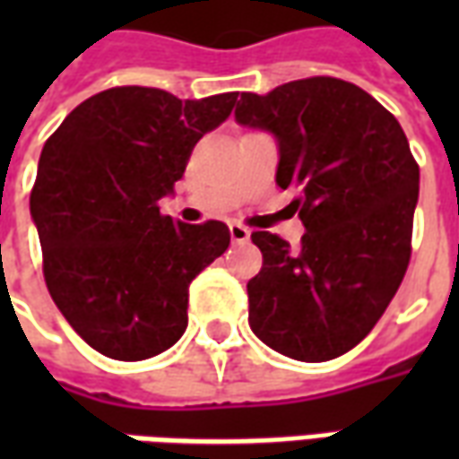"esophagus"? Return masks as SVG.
<instances>
[{"mask_svg":"<svg viewBox=\"0 0 459 459\" xmlns=\"http://www.w3.org/2000/svg\"><path fill=\"white\" fill-rule=\"evenodd\" d=\"M229 230H230V240H233V243H248L250 240V230L246 229V226H240V223H230Z\"/></svg>","mask_w":459,"mask_h":459,"instance_id":"34e87169","label":"esophagus"}]
</instances>
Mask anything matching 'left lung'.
Here are the masks:
<instances>
[{
	"label": "left lung",
	"mask_w": 459,
	"mask_h": 459,
	"mask_svg": "<svg viewBox=\"0 0 459 459\" xmlns=\"http://www.w3.org/2000/svg\"><path fill=\"white\" fill-rule=\"evenodd\" d=\"M236 122L278 142L280 189L299 191V248L250 238L263 268L248 282L253 334L298 361L354 349L394 299L411 260L420 171L403 127L359 85L305 78L243 93Z\"/></svg>",
	"instance_id": "8db88e82"
}]
</instances>
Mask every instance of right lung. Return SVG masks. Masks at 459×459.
<instances>
[{
  "label": "right lung",
  "mask_w": 459,
  "mask_h": 459,
  "mask_svg": "<svg viewBox=\"0 0 459 459\" xmlns=\"http://www.w3.org/2000/svg\"><path fill=\"white\" fill-rule=\"evenodd\" d=\"M236 98L110 88L78 105L44 144L29 209L46 288L103 356L142 361L177 344L191 280L229 248L226 223H181L161 216L160 201Z\"/></svg>",
  "instance_id": "add662e5"
}]
</instances>
